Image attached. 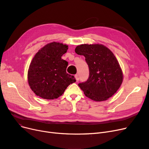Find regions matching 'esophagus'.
<instances>
[{
    "label": "esophagus",
    "mask_w": 149,
    "mask_h": 149,
    "mask_svg": "<svg viewBox=\"0 0 149 149\" xmlns=\"http://www.w3.org/2000/svg\"><path fill=\"white\" fill-rule=\"evenodd\" d=\"M75 78H76V81H79V75L78 74H76L75 76Z\"/></svg>",
    "instance_id": "obj_1"
}]
</instances>
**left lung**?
<instances>
[{
  "mask_svg": "<svg viewBox=\"0 0 149 149\" xmlns=\"http://www.w3.org/2000/svg\"><path fill=\"white\" fill-rule=\"evenodd\" d=\"M75 52L84 56L89 67L88 80L78 84L85 96L95 101L113 96L123 81V71L113 53L101 44L80 45Z\"/></svg>",
  "mask_w": 149,
  "mask_h": 149,
  "instance_id": "1",
  "label": "left lung"
}]
</instances>
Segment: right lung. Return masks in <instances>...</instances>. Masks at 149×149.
<instances>
[{
	"label": "right lung",
	"mask_w": 149,
	"mask_h": 149,
	"mask_svg": "<svg viewBox=\"0 0 149 149\" xmlns=\"http://www.w3.org/2000/svg\"><path fill=\"white\" fill-rule=\"evenodd\" d=\"M68 46L52 42L38 50L31 60L28 71V82L36 95L46 100L61 96L70 84L76 82L74 76L66 73L68 63L61 59Z\"/></svg>",
	"instance_id": "right-lung-1"
}]
</instances>
